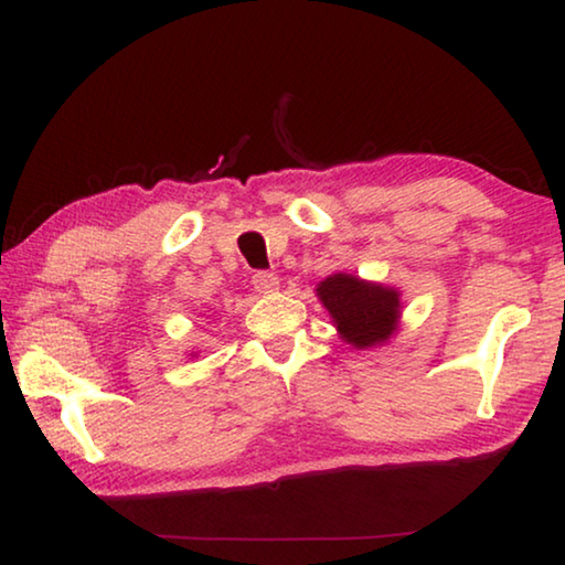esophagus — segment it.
I'll list each match as a JSON object with an SVG mask.
<instances>
[{
    "label": "esophagus",
    "instance_id": "1",
    "mask_svg": "<svg viewBox=\"0 0 565 565\" xmlns=\"http://www.w3.org/2000/svg\"><path fill=\"white\" fill-rule=\"evenodd\" d=\"M253 285L257 292H275L277 285H280V280H277V275L273 273H257L253 277Z\"/></svg>",
    "mask_w": 565,
    "mask_h": 565
}]
</instances>
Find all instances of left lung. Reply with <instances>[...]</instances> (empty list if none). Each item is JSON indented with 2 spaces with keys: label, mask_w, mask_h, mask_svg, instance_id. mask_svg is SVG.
<instances>
[{
  "label": "left lung",
  "mask_w": 565,
  "mask_h": 565,
  "mask_svg": "<svg viewBox=\"0 0 565 565\" xmlns=\"http://www.w3.org/2000/svg\"><path fill=\"white\" fill-rule=\"evenodd\" d=\"M338 335L359 351L392 341L402 320V292L392 285L361 280L351 273H333L316 288Z\"/></svg>",
  "instance_id": "8db88e82"
}]
</instances>
